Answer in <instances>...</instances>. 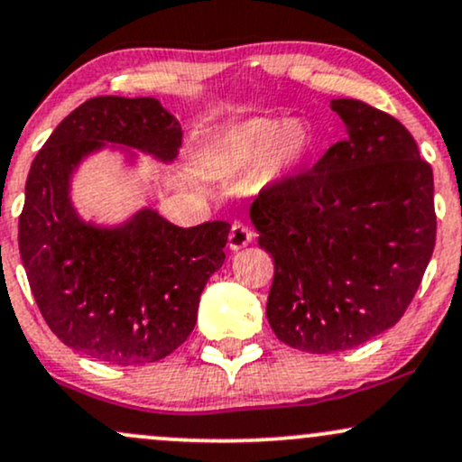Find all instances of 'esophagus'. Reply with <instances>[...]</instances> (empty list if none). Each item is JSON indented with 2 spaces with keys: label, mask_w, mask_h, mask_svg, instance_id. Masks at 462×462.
<instances>
[{
  "label": "esophagus",
  "mask_w": 462,
  "mask_h": 462,
  "mask_svg": "<svg viewBox=\"0 0 462 462\" xmlns=\"http://www.w3.org/2000/svg\"><path fill=\"white\" fill-rule=\"evenodd\" d=\"M252 238H254V232L249 230L245 224H232L230 235H227V245L236 252V249L247 247L249 243H252Z\"/></svg>",
  "instance_id": "1"
}]
</instances>
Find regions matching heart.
Segmentation results:
<instances>
[{
  "instance_id": "1",
  "label": "heart",
  "mask_w": 462,
  "mask_h": 462,
  "mask_svg": "<svg viewBox=\"0 0 462 462\" xmlns=\"http://www.w3.org/2000/svg\"><path fill=\"white\" fill-rule=\"evenodd\" d=\"M310 134L295 119H252L230 130L215 147V167L232 178L263 176L278 182L301 162Z\"/></svg>"
}]
</instances>
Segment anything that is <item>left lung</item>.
<instances>
[{"label":"left lung","mask_w":462,"mask_h":462,"mask_svg":"<svg viewBox=\"0 0 462 462\" xmlns=\"http://www.w3.org/2000/svg\"><path fill=\"white\" fill-rule=\"evenodd\" d=\"M330 106L347 139L249 208L275 267L269 326L310 354L352 349L395 326L437 241L432 167L411 132L358 99Z\"/></svg>","instance_id":"left-lung-1"}]
</instances>
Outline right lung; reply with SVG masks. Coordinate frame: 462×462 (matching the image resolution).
Wrapping results in <instances>:
<instances>
[{
    "instance_id": "obj_1",
    "label": "right lung",
    "mask_w": 462,
    "mask_h": 462,
    "mask_svg": "<svg viewBox=\"0 0 462 462\" xmlns=\"http://www.w3.org/2000/svg\"><path fill=\"white\" fill-rule=\"evenodd\" d=\"M106 143L171 162L182 128L153 97H93L60 121L32 161L19 252L41 315L69 347L108 365L156 363L182 346L199 295L226 261L230 224L178 227L143 208L116 227L82 221L73 169Z\"/></svg>"
}]
</instances>
